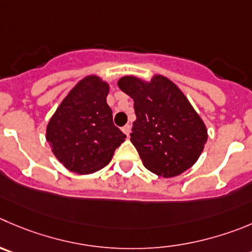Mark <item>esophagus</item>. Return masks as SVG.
<instances>
[{"label": "esophagus", "mask_w": 252, "mask_h": 252, "mask_svg": "<svg viewBox=\"0 0 252 252\" xmlns=\"http://www.w3.org/2000/svg\"><path fill=\"white\" fill-rule=\"evenodd\" d=\"M121 130H122V132L125 133V135L127 136V137H128V136H130V131H131V126H130V125H125V126L121 128Z\"/></svg>", "instance_id": "1"}]
</instances>
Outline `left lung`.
Masks as SVG:
<instances>
[{"mask_svg": "<svg viewBox=\"0 0 252 252\" xmlns=\"http://www.w3.org/2000/svg\"><path fill=\"white\" fill-rule=\"evenodd\" d=\"M117 85L133 99L131 142L143 166L164 178L190 168L204 150L208 131L181 89L163 75L151 81L122 76Z\"/></svg>", "mask_w": 252, "mask_h": 252, "instance_id": "8db88e82", "label": "left lung"}]
</instances>
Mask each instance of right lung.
<instances>
[{
	"mask_svg": "<svg viewBox=\"0 0 252 252\" xmlns=\"http://www.w3.org/2000/svg\"><path fill=\"white\" fill-rule=\"evenodd\" d=\"M109 84L96 75L81 79L64 97L47 126L57 159L78 174H92L110 163L126 138L112 121L106 102Z\"/></svg>",
	"mask_w": 252,
	"mask_h": 252,
	"instance_id": "obj_1",
	"label": "right lung"
}]
</instances>
